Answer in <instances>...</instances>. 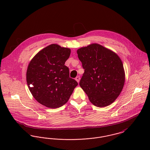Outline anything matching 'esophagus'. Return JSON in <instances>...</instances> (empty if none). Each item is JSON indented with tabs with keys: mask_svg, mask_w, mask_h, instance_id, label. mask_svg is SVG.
I'll list each match as a JSON object with an SVG mask.
<instances>
[{
	"mask_svg": "<svg viewBox=\"0 0 150 150\" xmlns=\"http://www.w3.org/2000/svg\"><path fill=\"white\" fill-rule=\"evenodd\" d=\"M75 80L77 81V83H79V81H80V76L76 77V79H75Z\"/></svg>",
	"mask_w": 150,
	"mask_h": 150,
	"instance_id": "1",
	"label": "esophagus"
}]
</instances>
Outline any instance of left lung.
<instances>
[{"mask_svg":"<svg viewBox=\"0 0 150 150\" xmlns=\"http://www.w3.org/2000/svg\"><path fill=\"white\" fill-rule=\"evenodd\" d=\"M84 73L80 86L95 106L112 103L121 92L125 74L121 59L114 52L96 43L77 51Z\"/></svg>","mask_w":150,"mask_h":150,"instance_id":"1","label":"left lung"}]
</instances>
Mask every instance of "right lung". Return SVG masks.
I'll return each instance as SVG.
<instances>
[{"label":"right lung","instance_id":"obj_1","mask_svg":"<svg viewBox=\"0 0 150 150\" xmlns=\"http://www.w3.org/2000/svg\"><path fill=\"white\" fill-rule=\"evenodd\" d=\"M70 49L52 44L40 51L30 61L26 82L34 98L48 108L61 107L69 100L77 82L69 77L64 65Z\"/></svg>","mask_w":150,"mask_h":150}]
</instances>
